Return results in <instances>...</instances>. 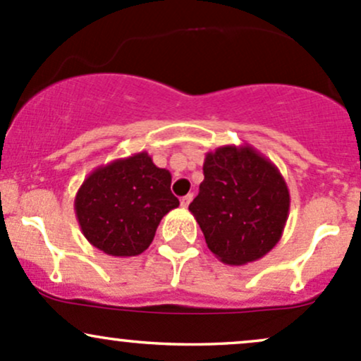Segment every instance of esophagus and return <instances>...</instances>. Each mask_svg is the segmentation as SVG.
<instances>
[{
	"instance_id": "obj_1",
	"label": "esophagus",
	"mask_w": 361,
	"mask_h": 361,
	"mask_svg": "<svg viewBox=\"0 0 361 361\" xmlns=\"http://www.w3.org/2000/svg\"><path fill=\"white\" fill-rule=\"evenodd\" d=\"M192 199H193V193H187V195L185 197H181V207H188V204L192 202Z\"/></svg>"
}]
</instances>
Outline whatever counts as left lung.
Here are the masks:
<instances>
[{"label":"left lung","mask_w":361,"mask_h":361,"mask_svg":"<svg viewBox=\"0 0 361 361\" xmlns=\"http://www.w3.org/2000/svg\"><path fill=\"white\" fill-rule=\"evenodd\" d=\"M289 207V188L270 159L250 145H225L206 154L204 181L188 209L211 252L242 267L279 244Z\"/></svg>","instance_id":"1"}]
</instances>
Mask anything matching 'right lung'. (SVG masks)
<instances>
[{"instance_id": "obj_1", "label": "right lung", "mask_w": 361, "mask_h": 361, "mask_svg": "<svg viewBox=\"0 0 361 361\" xmlns=\"http://www.w3.org/2000/svg\"><path fill=\"white\" fill-rule=\"evenodd\" d=\"M178 206L180 200L171 193V173L157 168L147 152L94 169L74 200L86 240L114 257L142 254L161 219Z\"/></svg>"}]
</instances>
